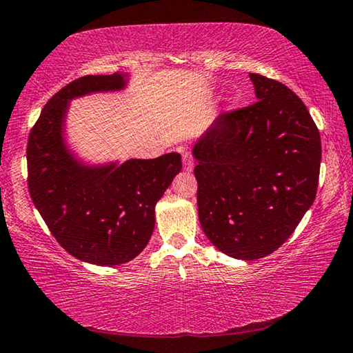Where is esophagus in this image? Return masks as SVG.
Returning a JSON list of instances; mask_svg holds the SVG:
<instances>
[{
	"mask_svg": "<svg viewBox=\"0 0 353 353\" xmlns=\"http://www.w3.org/2000/svg\"><path fill=\"white\" fill-rule=\"evenodd\" d=\"M181 158H183V167L184 170L190 172L194 169V163H192V154H190L189 150H183L181 152Z\"/></svg>",
	"mask_w": 353,
	"mask_h": 353,
	"instance_id": "obj_1",
	"label": "esophagus"
}]
</instances>
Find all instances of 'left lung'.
Listing matches in <instances>:
<instances>
[{
  "label": "left lung",
  "instance_id": "8db88e82",
  "mask_svg": "<svg viewBox=\"0 0 353 353\" xmlns=\"http://www.w3.org/2000/svg\"><path fill=\"white\" fill-rule=\"evenodd\" d=\"M258 101L219 115L192 148L199 219L225 255L253 261L294 233L316 199L321 136L285 84L250 73Z\"/></svg>",
  "mask_w": 353,
  "mask_h": 353
}]
</instances>
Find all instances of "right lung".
I'll return each instance as SVG.
<instances>
[{
  "mask_svg": "<svg viewBox=\"0 0 353 353\" xmlns=\"http://www.w3.org/2000/svg\"><path fill=\"white\" fill-rule=\"evenodd\" d=\"M126 73L72 81L46 103L28 139V188L56 241L72 256L97 265L131 261L147 247L154 206L181 170V156L85 164L65 142L73 98L123 90Z\"/></svg>",
  "mask_w": 353,
  "mask_h": 353,
  "instance_id": "1",
  "label": "right lung"
}]
</instances>
